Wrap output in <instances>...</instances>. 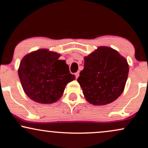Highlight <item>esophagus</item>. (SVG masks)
Returning a JSON list of instances; mask_svg holds the SVG:
<instances>
[{
  "instance_id": "1",
  "label": "esophagus",
  "mask_w": 148,
  "mask_h": 148,
  "mask_svg": "<svg viewBox=\"0 0 148 148\" xmlns=\"http://www.w3.org/2000/svg\"><path fill=\"white\" fill-rule=\"evenodd\" d=\"M75 76H76V79H78V77H79V72H77L76 73H75Z\"/></svg>"
}]
</instances>
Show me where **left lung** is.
Returning a JSON list of instances; mask_svg holds the SVG:
<instances>
[{
  "instance_id": "8db88e82",
  "label": "left lung",
  "mask_w": 148,
  "mask_h": 148,
  "mask_svg": "<svg viewBox=\"0 0 148 148\" xmlns=\"http://www.w3.org/2000/svg\"><path fill=\"white\" fill-rule=\"evenodd\" d=\"M84 60L77 81L85 99L94 106H105L118 99L127 79V59L112 48L101 46Z\"/></svg>"
}]
</instances>
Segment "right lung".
Returning <instances> with one entry per match:
<instances>
[{
  "mask_svg": "<svg viewBox=\"0 0 148 148\" xmlns=\"http://www.w3.org/2000/svg\"><path fill=\"white\" fill-rule=\"evenodd\" d=\"M60 54L40 49L25 55L21 60L18 74L25 93L41 104H51L61 98L67 84L76 79L69 72Z\"/></svg>",
  "mask_w": 148,
  "mask_h": 148,
  "instance_id": "add662e5",
  "label": "right lung"
}]
</instances>
